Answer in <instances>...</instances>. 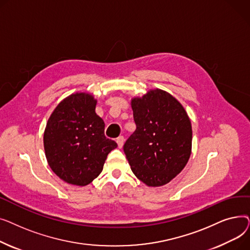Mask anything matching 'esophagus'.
I'll return each mask as SVG.
<instances>
[{"mask_svg":"<svg viewBox=\"0 0 250 250\" xmlns=\"http://www.w3.org/2000/svg\"><path fill=\"white\" fill-rule=\"evenodd\" d=\"M116 143H117V146H118V148H123V146H124V143H125V138H124L123 136L118 137V138L116 139Z\"/></svg>","mask_w":250,"mask_h":250,"instance_id":"1","label":"esophagus"}]
</instances>
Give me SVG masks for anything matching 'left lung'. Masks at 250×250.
<instances>
[{"label":"left lung","mask_w":250,"mask_h":250,"mask_svg":"<svg viewBox=\"0 0 250 250\" xmlns=\"http://www.w3.org/2000/svg\"><path fill=\"white\" fill-rule=\"evenodd\" d=\"M137 128L124 145L134 174L148 187H161L186 167L192 129L181 103L161 89L132 99Z\"/></svg>","instance_id":"8db88e82"}]
</instances>
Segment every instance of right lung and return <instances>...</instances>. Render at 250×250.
Segmentation results:
<instances>
[{
    "mask_svg": "<svg viewBox=\"0 0 250 250\" xmlns=\"http://www.w3.org/2000/svg\"><path fill=\"white\" fill-rule=\"evenodd\" d=\"M97 100L75 93L62 100L50 114L43 135L49 167L67 183L85 187L102 171L117 144L104 136V122L95 112Z\"/></svg>",
    "mask_w": 250,
    "mask_h": 250,
    "instance_id": "obj_1",
    "label": "right lung"
}]
</instances>
